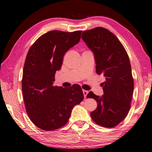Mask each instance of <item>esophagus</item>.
<instances>
[{"label":"esophagus","instance_id":"1","mask_svg":"<svg viewBox=\"0 0 152 152\" xmlns=\"http://www.w3.org/2000/svg\"><path fill=\"white\" fill-rule=\"evenodd\" d=\"M83 95H84V97L87 98V94H88V91H86V90H83Z\"/></svg>","mask_w":152,"mask_h":152}]
</instances>
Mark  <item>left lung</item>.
<instances>
[{
  "mask_svg": "<svg viewBox=\"0 0 152 152\" xmlns=\"http://www.w3.org/2000/svg\"><path fill=\"white\" fill-rule=\"evenodd\" d=\"M81 38L94 53L97 73L105 77L102 96L92 91L87 95L97 103L91 117L101 126L113 127L126 118L131 107L134 84L128 55L115 34L105 28L84 31Z\"/></svg>",
  "mask_w": 152,
  "mask_h": 152,
  "instance_id": "obj_1",
  "label": "left lung"
}]
</instances>
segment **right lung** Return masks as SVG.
Masks as SVG:
<instances>
[{
  "mask_svg": "<svg viewBox=\"0 0 152 152\" xmlns=\"http://www.w3.org/2000/svg\"><path fill=\"white\" fill-rule=\"evenodd\" d=\"M81 31H51L32 45L24 65L22 91L26 113L40 129L51 131L67 123L72 109L83 100L77 84L68 88L53 86L65 53L80 41Z\"/></svg>",
  "mask_w": 152,
  "mask_h": 152,
  "instance_id": "obj_1",
  "label": "right lung"
}]
</instances>
